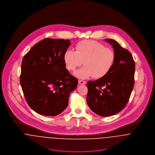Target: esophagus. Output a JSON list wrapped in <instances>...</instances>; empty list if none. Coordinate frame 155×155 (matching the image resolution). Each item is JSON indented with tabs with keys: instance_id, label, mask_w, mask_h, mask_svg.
I'll list each match as a JSON object with an SVG mask.
<instances>
[{
	"instance_id": "1",
	"label": "esophagus",
	"mask_w": 155,
	"mask_h": 155,
	"mask_svg": "<svg viewBox=\"0 0 155 155\" xmlns=\"http://www.w3.org/2000/svg\"><path fill=\"white\" fill-rule=\"evenodd\" d=\"M79 84L80 85H85L86 84V82L84 81H81V80H79Z\"/></svg>"
}]
</instances>
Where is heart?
<instances>
[{
	"label": "heart",
	"mask_w": 155,
	"mask_h": 155,
	"mask_svg": "<svg viewBox=\"0 0 155 155\" xmlns=\"http://www.w3.org/2000/svg\"><path fill=\"white\" fill-rule=\"evenodd\" d=\"M63 61L67 69L74 71L83 64L84 67L74 74L80 79H85L94 76L95 79L106 76L110 71L115 61L114 51L98 42L85 40L75 46V51H66Z\"/></svg>",
	"instance_id": "heart-1"
}]
</instances>
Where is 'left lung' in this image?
I'll return each instance as SVG.
<instances>
[{
    "mask_svg": "<svg viewBox=\"0 0 155 155\" xmlns=\"http://www.w3.org/2000/svg\"><path fill=\"white\" fill-rule=\"evenodd\" d=\"M104 41L112 45L115 61L106 76L88 82L87 101L93 112L107 117L119 113L128 103L134 85L135 62L131 54L116 41Z\"/></svg>",
    "mask_w": 155,
    "mask_h": 155,
    "instance_id": "1",
    "label": "left lung"
}]
</instances>
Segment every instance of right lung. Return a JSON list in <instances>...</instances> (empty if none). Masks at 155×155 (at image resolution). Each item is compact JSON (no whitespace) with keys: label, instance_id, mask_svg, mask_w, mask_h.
Returning a JSON list of instances; mask_svg holds the SVG:
<instances>
[{"label":"right lung","instance_id":"1","mask_svg":"<svg viewBox=\"0 0 155 155\" xmlns=\"http://www.w3.org/2000/svg\"><path fill=\"white\" fill-rule=\"evenodd\" d=\"M69 40L45 39L24 55L20 84L28 106L44 116H55L66 109L78 79L67 70L63 61Z\"/></svg>","mask_w":155,"mask_h":155}]
</instances>
